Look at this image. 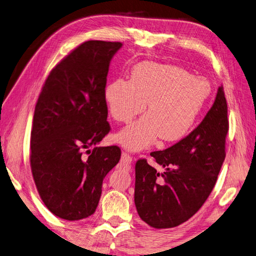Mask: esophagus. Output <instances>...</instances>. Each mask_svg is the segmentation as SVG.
<instances>
[{
  "label": "esophagus",
  "instance_id": "34e87169",
  "mask_svg": "<svg viewBox=\"0 0 256 256\" xmlns=\"http://www.w3.org/2000/svg\"><path fill=\"white\" fill-rule=\"evenodd\" d=\"M120 161L124 164H130L132 162V157L128 152H126V151H124V152L122 154V160Z\"/></svg>",
  "mask_w": 256,
  "mask_h": 256
}]
</instances>
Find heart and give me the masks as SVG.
Returning a JSON list of instances; mask_svg holds the SVG:
<instances>
[{
  "label": "heart",
  "instance_id": "obj_1",
  "mask_svg": "<svg viewBox=\"0 0 256 256\" xmlns=\"http://www.w3.org/2000/svg\"><path fill=\"white\" fill-rule=\"evenodd\" d=\"M211 92L204 78L174 65L144 62L134 66L129 80L118 78L106 85L104 97L114 120L137 122L117 134V142L132 151L152 144L161 136L164 142H178L190 132Z\"/></svg>",
  "mask_w": 256,
  "mask_h": 256
}]
</instances>
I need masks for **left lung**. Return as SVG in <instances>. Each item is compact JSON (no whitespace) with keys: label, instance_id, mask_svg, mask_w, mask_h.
<instances>
[{"label":"left lung","instance_id":"left-lung-1","mask_svg":"<svg viewBox=\"0 0 256 256\" xmlns=\"http://www.w3.org/2000/svg\"><path fill=\"white\" fill-rule=\"evenodd\" d=\"M228 132V104L221 86L199 126L168 149L150 154L162 171L147 159L136 162L134 204L142 221L154 228H170L200 210L226 159Z\"/></svg>","mask_w":256,"mask_h":256}]
</instances>
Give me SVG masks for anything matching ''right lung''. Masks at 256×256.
Listing matches in <instances>:
<instances>
[{"mask_svg":"<svg viewBox=\"0 0 256 256\" xmlns=\"http://www.w3.org/2000/svg\"><path fill=\"white\" fill-rule=\"evenodd\" d=\"M122 45L87 40L77 46L50 70L36 102L30 169L42 201L64 220H82L96 211L102 180L120 160L118 146L90 147L110 132L104 90L109 62Z\"/></svg>","mask_w":256,"mask_h":256,"instance_id":"obj_1","label":"right lung"}]
</instances>
